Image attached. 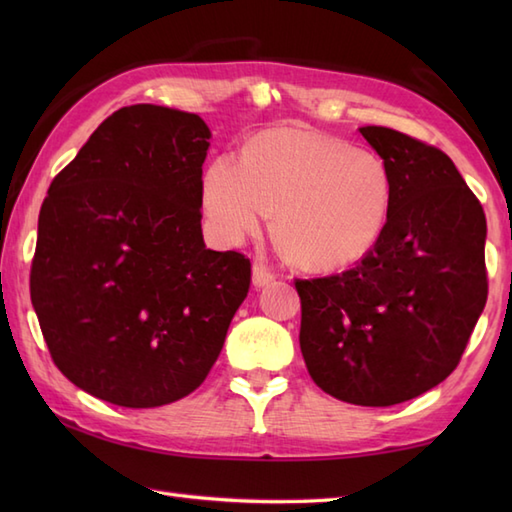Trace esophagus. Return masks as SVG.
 Listing matches in <instances>:
<instances>
[{
    "mask_svg": "<svg viewBox=\"0 0 512 512\" xmlns=\"http://www.w3.org/2000/svg\"><path fill=\"white\" fill-rule=\"evenodd\" d=\"M275 273H273V270H270L264 262H255L253 264V284L255 286H259V288H262V286H268L270 284V281H275Z\"/></svg>",
    "mask_w": 512,
    "mask_h": 512,
    "instance_id": "obj_1",
    "label": "esophagus"
}]
</instances>
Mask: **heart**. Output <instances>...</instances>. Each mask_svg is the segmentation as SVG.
<instances>
[{
    "label": "heart",
    "instance_id": "heart-1",
    "mask_svg": "<svg viewBox=\"0 0 512 512\" xmlns=\"http://www.w3.org/2000/svg\"><path fill=\"white\" fill-rule=\"evenodd\" d=\"M206 215L239 242L277 211V235L297 264L336 270L356 264L385 231L391 178L367 147L303 127L255 136L242 158H215L204 171Z\"/></svg>",
    "mask_w": 512,
    "mask_h": 512
}]
</instances>
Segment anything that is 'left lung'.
<instances>
[{"label":"left lung","mask_w":512,"mask_h":512,"mask_svg":"<svg viewBox=\"0 0 512 512\" xmlns=\"http://www.w3.org/2000/svg\"><path fill=\"white\" fill-rule=\"evenodd\" d=\"M391 204L376 246L339 275L295 279L301 354L325 394L389 407L440 385L486 306V217L453 160L389 127H361Z\"/></svg>","instance_id":"obj_1"}]
</instances>
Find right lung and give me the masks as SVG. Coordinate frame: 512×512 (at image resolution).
Wrapping results in <instances>:
<instances>
[{
	"label": "right lung",
	"instance_id": "add662e5",
	"mask_svg": "<svg viewBox=\"0 0 512 512\" xmlns=\"http://www.w3.org/2000/svg\"><path fill=\"white\" fill-rule=\"evenodd\" d=\"M198 114L138 103L96 127L39 213L30 299L61 374L118 407H162L209 376L250 259L202 239Z\"/></svg>",
	"mask_w": 512,
	"mask_h": 512
}]
</instances>
